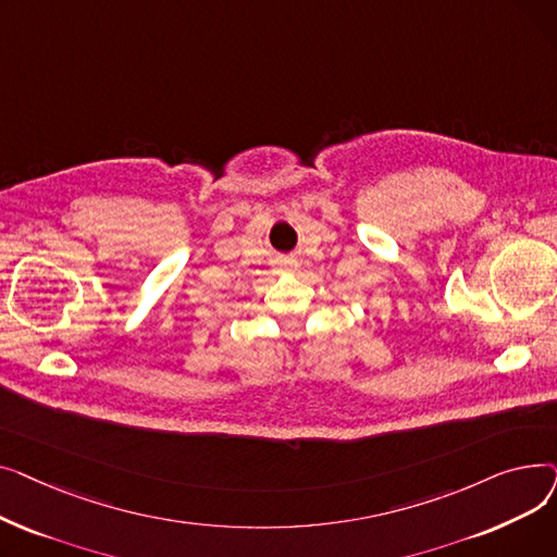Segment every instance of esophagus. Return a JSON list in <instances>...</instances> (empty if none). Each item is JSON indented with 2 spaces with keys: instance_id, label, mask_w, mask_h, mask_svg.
I'll return each mask as SVG.
<instances>
[{
  "instance_id": "1",
  "label": "esophagus",
  "mask_w": 557,
  "mask_h": 557,
  "mask_svg": "<svg viewBox=\"0 0 557 557\" xmlns=\"http://www.w3.org/2000/svg\"><path fill=\"white\" fill-rule=\"evenodd\" d=\"M277 269H280V273H296L300 269V263L296 259L284 257V259L277 261Z\"/></svg>"
}]
</instances>
